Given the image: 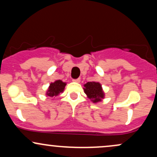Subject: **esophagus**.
Segmentation results:
<instances>
[{"instance_id": "34e87169", "label": "esophagus", "mask_w": 157, "mask_h": 157, "mask_svg": "<svg viewBox=\"0 0 157 157\" xmlns=\"http://www.w3.org/2000/svg\"><path fill=\"white\" fill-rule=\"evenodd\" d=\"M73 82H80V78H77V79H73Z\"/></svg>"}]
</instances>
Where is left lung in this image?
Masks as SVG:
<instances>
[{"label": "left lung", "instance_id": "obj_1", "mask_svg": "<svg viewBox=\"0 0 157 157\" xmlns=\"http://www.w3.org/2000/svg\"><path fill=\"white\" fill-rule=\"evenodd\" d=\"M84 87L85 93L93 102H100L104 98L102 86L99 82H89L84 85Z\"/></svg>", "mask_w": 157, "mask_h": 157}]
</instances>
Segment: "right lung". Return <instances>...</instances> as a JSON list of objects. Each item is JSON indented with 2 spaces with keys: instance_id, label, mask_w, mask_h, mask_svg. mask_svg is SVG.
<instances>
[{
  "instance_id": "1",
  "label": "right lung",
  "mask_w": 157,
  "mask_h": 157,
  "mask_svg": "<svg viewBox=\"0 0 157 157\" xmlns=\"http://www.w3.org/2000/svg\"><path fill=\"white\" fill-rule=\"evenodd\" d=\"M66 83L63 82L61 80H56L55 82H52L50 84L49 88L46 93V94L49 97H54L58 95L60 93H62L63 91Z\"/></svg>"
}]
</instances>
